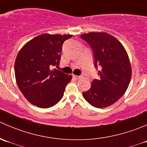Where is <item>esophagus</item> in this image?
<instances>
[{
    "instance_id": "obj_1",
    "label": "esophagus",
    "mask_w": 147,
    "mask_h": 147,
    "mask_svg": "<svg viewBox=\"0 0 147 147\" xmlns=\"http://www.w3.org/2000/svg\"><path fill=\"white\" fill-rule=\"evenodd\" d=\"M72 78H73L74 79H75V80H78L80 79V78H82V76H78V75H72Z\"/></svg>"
}]
</instances>
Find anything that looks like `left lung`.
Listing matches in <instances>:
<instances>
[{"label":"left lung","mask_w":147,"mask_h":147,"mask_svg":"<svg viewBox=\"0 0 147 147\" xmlns=\"http://www.w3.org/2000/svg\"><path fill=\"white\" fill-rule=\"evenodd\" d=\"M94 51L95 67L100 65L99 80L83 92L92 106L105 108L115 103L125 93L131 78V66L122 44L107 32H91L81 35Z\"/></svg>","instance_id":"8db88e82"}]
</instances>
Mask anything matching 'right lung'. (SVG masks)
Returning a JSON list of instances; mask_svg holds the SVG:
<instances>
[{
	"label": "right lung",
	"instance_id": "1",
	"mask_svg": "<svg viewBox=\"0 0 147 147\" xmlns=\"http://www.w3.org/2000/svg\"><path fill=\"white\" fill-rule=\"evenodd\" d=\"M72 36L41 34L26 42L19 51L15 61L16 82L32 105L49 108L63 98L72 77L51 68L60 64L63 42Z\"/></svg>",
	"mask_w": 147,
	"mask_h": 147
}]
</instances>
